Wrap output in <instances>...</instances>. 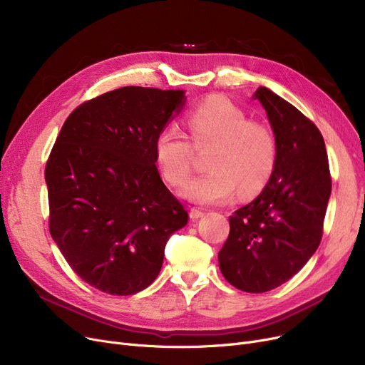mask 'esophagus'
Returning a JSON list of instances; mask_svg holds the SVG:
<instances>
[{
	"instance_id": "esophagus-1",
	"label": "esophagus",
	"mask_w": 365,
	"mask_h": 365,
	"mask_svg": "<svg viewBox=\"0 0 365 365\" xmlns=\"http://www.w3.org/2000/svg\"><path fill=\"white\" fill-rule=\"evenodd\" d=\"M204 216V212L202 210H200V208H195V207H192L189 210V217L192 219V220H198V219H201Z\"/></svg>"
}]
</instances>
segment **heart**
Wrapping results in <instances>:
<instances>
[{
  "label": "heart",
  "instance_id": "obj_1",
  "mask_svg": "<svg viewBox=\"0 0 365 365\" xmlns=\"http://www.w3.org/2000/svg\"><path fill=\"white\" fill-rule=\"evenodd\" d=\"M195 148L210 146L205 164L210 168L190 179L180 190L183 198L198 204H219L232 198L253 197L267 185L277 165V140L272 130L223 96H210L186 117ZM192 145L183 133L163 128L153 142V155L164 180L182 185L190 173Z\"/></svg>",
  "mask_w": 365,
  "mask_h": 365
}]
</instances>
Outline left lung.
<instances>
[{
    "label": "left lung",
    "instance_id": "left-lung-1",
    "mask_svg": "<svg viewBox=\"0 0 365 365\" xmlns=\"http://www.w3.org/2000/svg\"><path fill=\"white\" fill-rule=\"evenodd\" d=\"M277 140V165L260 195L229 217L219 266L229 284L264 293L289 281L321 242L331 194L327 150L317 125L266 87L253 96Z\"/></svg>",
    "mask_w": 365,
    "mask_h": 365
}]
</instances>
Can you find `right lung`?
I'll return each instance as SVG.
<instances>
[{"label": "right lung", "instance_id": "obj_1", "mask_svg": "<svg viewBox=\"0 0 365 365\" xmlns=\"http://www.w3.org/2000/svg\"><path fill=\"white\" fill-rule=\"evenodd\" d=\"M185 102L183 90H112L76 108L56 139L46 165L50 234L94 289L145 290L170 235L187 223L153 155L157 134Z\"/></svg>", "mask_w": 365, "mask_h": 365}]
</instances>
